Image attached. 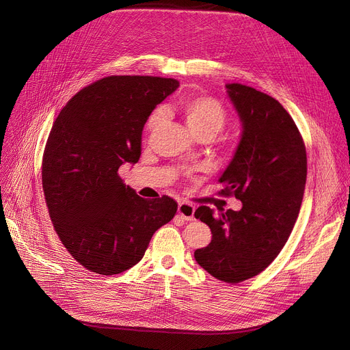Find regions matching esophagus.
Listing matches in <instances>:
<instances>
[{"label":"esophagus","instance_id":"obj_1","mask_svg":"<svg viewBox=\"0 0 350 350\" xmlns=\"http://www.w3.org/2000/svg\"><path fill=\"white\" fill-rule=\"evenodd\" d=\"M194 211H196V207L193 204L186 203V201L178 203L177 213H178V218L183 219V221H191L194 217Z\"/></svg>","mask_w":350,"mask_h":350}]
</instances>
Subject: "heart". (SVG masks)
Listing matches in <instances>:
<instances>
[{"label":"heart","mask_w":350,"mask_h":350,"mask_svg":"<svg viewBox=\"0 0 350 350\" xmlns=\"http://www.w3.org/2000/svg\"><path fill=\"white\" fill-rule=\"evenodd\" d=\"M180 109L185 115L190 131L197 135L215 136L227 122L224 106L210 96H187L180 100ZM163 109H156L147 120V129L153 131L163 119Z\"/></svg>","instance_id":"obj_1"}]
</instances>
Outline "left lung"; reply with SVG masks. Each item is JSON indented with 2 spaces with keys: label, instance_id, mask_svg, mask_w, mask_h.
I'll return each instance as SVG.
<instances>
[{
  "label": "left lung",
  "instance_id": "1",
  "mask_svg": "<svg viewBox=\"0 0 350 350\" xmlns=\"http://www.w3.org/2000/svg\"><path fill=\"white\" fill-rule=\"evenodd\" d=\"M226 88L243 132L218 181L226 185L221 194L235 196L243 207L218 215L207 206L196 210L213 238L194 258L214 278L237 284L264 271L288 241L304 198L306 150L277 99L241 83Z\"/></svg>",
  "mask_w": 350,
  "mask_h": 350
}]
</instances>
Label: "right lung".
Instances as JSON below:
<instances>
[{
	"instance_id": "add662e5",
	"label": "right lung",
	"mask_w": 350,
	"mask_h": 350,
	"mask_svg": "<svg viewBox=\"0 0 350 350\" xmlns=\"http://www.w3.org/2000/svg\"><path fill=\"white\" fill-rule=\"evenodd\" d=\"M178 88L157 77H107L83 88L53 122L42 159L51 221L68 252L86 269L115 275L136 265L177 203L144 200L119 176L137 163L143 127Z\"/></svg>"
}]
</instances>
